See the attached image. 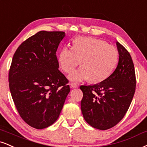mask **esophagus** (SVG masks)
Segmentation results:
<instances>
[{
    "instance_id": "1",
    "label": "esophagus",
    "mask_w": 147,
    "mask_h": 147,
    "mask_svg": "<svg viewBox=\"0 0 147 147\" xmlns=\"http://www.w3.org/2000/svg\"><path fill=\"white\" fill-rule=\"evenodd\" d=\"M70 87H71L72 88H78V85H77V84H75V83H70Z\"/></svg>"
}]
</instances>
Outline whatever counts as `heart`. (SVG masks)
<instances>
[{
	"label": "heart",
	"instance_id": "obj_1",
	"mask_svg": "<svg viewBox=\"0 0 147 147\" xmlns=\"http://www.w3.org/2000/svg\"><path fill=\"white\" fill-rule=\"evenodd\" d=\"M117 49L106 42L92 37H78L72 49L63 47L59 54V63L63 72L70 73L81 63L78 70L69 75L71 81L80 82L90 79L92 82L104 81L118 61Z\"/></svg>",
	"mask_w": 147,
	"mask_h": 147
}]
</instances>
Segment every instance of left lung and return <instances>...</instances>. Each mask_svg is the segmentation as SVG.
<instances>
[{
  "mask_svg": "<svg viewBox=\"0 0 147 147\" xmlns=\"http://www.w3.org/2000/svg\"><path fill=\"white\" fill-rule=\"evenodd\" d=\"M118 66L107 79L93 86H81V109L90 126L106 130L117 125L125 116L135 93L136 80L129 53L116 42Z\"/></svg>",
  "mask_w": 147,
  "mask_h": 147,
  "instance_id": "8db88e82",
  "label": "left lung"
}]
</instances>
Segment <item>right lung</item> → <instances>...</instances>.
<instances>
[{"instance_id":"right-lung-1","label":"right lung","mask_w":147,"mask_h":147,"mask_svg":"<svg viewBox=\"0 0 147 147\" xmlns=\"http://www.w3.org/2000/svg\"><path fill=\"white\" fill-rule=\"evenodd\" d=\"M63 31H39L19 46L9 71V86L20 117L41 129L59 118L70 92L68 79L59 71L56 52Z\"/></svg>"}]
</instances>
